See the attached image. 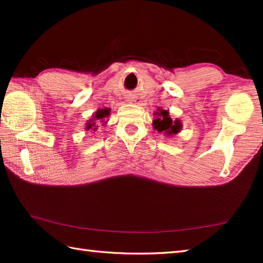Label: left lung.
Segmentation results:
<instances>
[{
  "instance_id": "left-lung-1",
  "label": "left lung",
  "mask_w": 263,
  "mask_h": 263,
  "mask_svg": "<svg viewBox=\"0 0 263 263\" xmlns=\"http://www.w3.org/2000/svg\"><path fill=\"white\" fill-rule=\"evenodd\" d=\"M154 115L157 116V118L153 121V127L155 130H158V132H162L163 135H166L167 137H173L181 131L182 124L180 122V119L173 121V119L169 117V112L167 110L159 108Z\"/></svg>"
}]
</instances>
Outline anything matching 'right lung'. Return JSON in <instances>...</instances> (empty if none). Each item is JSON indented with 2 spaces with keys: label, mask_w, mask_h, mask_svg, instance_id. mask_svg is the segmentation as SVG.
I'll return each mask as SVG.
<instances>
[{
  "label": "right lung",
  "mask_w": 263,
  "mask_h": 263,
  "mask_svg": "<svg viewBox=\"0 0 263 263\" xmlns=\"http://www.w3.org/2000/svg\"><path fill=\"white\" fill-rule=\"evenodd\" d=\"M110 109L108 108H104V109H99L96 111V112L94 114V116H92L91 119H89L88 123L86 124V130L89 131H94L96 132L97 131V127H99V123H104L105 124V118L109 117L110 115ZM103 125V124H102Z\"/></svg>",
  "instance_id": "obj_1"
}]
</instances>
